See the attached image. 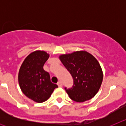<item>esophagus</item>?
Wrapping results in <instances>:
<instances>
[{
  "mask_svg": "<svg viewBox=\"0 0 126 126\" xmlns=\"http://www.w3.org/2000/svg\"><path fill=\"white\" fill-rule=\"evenodd\" d=\"M57 85L59 87H62V82H61V81H59L57 83Z\"/></svg>",
  "mask_w": 126,
  "mask_h": 126,
  "instance_id": "34e87169",
  "label": "esophagus"
}]
</instances>
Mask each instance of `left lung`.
<instances>
[{
    "label": "left lung",
    "instance_id": "8db88e82",
    "mask_svg": "<svg viewBox=\"0 0 126 126\" xmlns=\"http://www.w3.org/2000/svg\"><path fill=\"white\" fill-rule=\"evenodd\" d=\"M59 59L74 81L71 88H65L70 98L84 102L94 97L103 81L102 69L96 58L86 51H77L60 55Z\"/></svg>",
    "mask_w": 126,
    "mask_h": 126
}]
</instances>
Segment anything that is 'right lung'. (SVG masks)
<instances>
[{
    "label": "right lung",
    "instance_id": "1",
    "mask_svg": "<svg viewBox=\"0 0 126 126\" xmlns=\"http://www.w3.org/2000/svg\"><path fill=\"white\" fill-rule=\"evenodd\" d=\"M49 54L36 50L26 57L21 65L18 81L21 90L26 96L37 103L47 100L58 86L51 82L49 73L43 65Z\"/></svg>",
    "mask_w": 126,
    "mask_h": 126
}]
</instances>
